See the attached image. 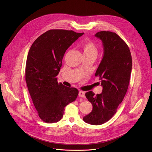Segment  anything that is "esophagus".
<instances>
[{
    "label": "esophagus",
    "mask_w": 152,
    "mask_h": 152,
    "mask_svg": "<svg viewBox=\"0 0 152 152\" xmlns=\"http://www.w3.org/2000/svg\"><path fill=\"white\" fill-rule=\"evenodd\" d=\"M79 96L80 97H83L85 98V93L83 91H79Z\"/></svg>",
    "instance_id": "esophagus-1"
}]
</instances>
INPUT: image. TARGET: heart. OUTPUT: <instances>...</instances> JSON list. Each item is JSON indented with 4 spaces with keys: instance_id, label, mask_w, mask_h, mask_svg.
I'll return each mask as SVG.
<instances>
[{
    "instance_id": "1",
    "label": "heart",
    "mask_w": 152,
    "mask_h": 152,
    "mask_svg": "<svg viewBox=\"0 0 152 152\" xmlns=\"http://www.w3.org/2000/svg\"><path fill=\"white\" fill-rule=\"evenodd\" d=\"M82 49L84 55H94L96 56L97 49L93 42L88 41L84 43L82 46Z\"/></svg>"
}]
</instances>
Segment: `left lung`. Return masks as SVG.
<instances>
[{
	"label": "left lung",
	"mask_w": 152,
	"mask_h": 152,
	"mask_svg": "<svg viewBox=\"0 0 152 152\" xmlns=\"http://www.w3.org/2000/svg\"><path fill=\"white\" fill-rule=\"evenodd\" d=\"M100 39L103 56L95 76H99L102 93L95 96L93 91L85 96L93 105V110L83 120L92 125H100L110 120L123 101L132 71V56L126 43L115 32L100 31L95 34Z\"/></svg>",
	"instance_id": "obj_1"
}]
</instances>
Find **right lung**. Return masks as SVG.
<instances>
[{"label":"right lung","instance_id":"right-lung-1","mask_svg":"<svg viewBox=\"0 0 152 152\" xmlns=\"http://www.w3.org/2000/svg\"><path fill=\"white\" fill-rule=\"evenodd\" d=\"M83 34L49 30L38 37L29 49L25 79L38 116L46 123L59 121L64 107L77 97V89L58 83L56 76L65 52Z\"/></svg>","mask_w":152,"mask_h":152}]
</instances>
